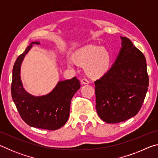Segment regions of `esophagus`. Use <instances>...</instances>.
<instances>
[{
  "label": "esophagus",
  "mask_w": 158,
  "mask_h": 158,
  "mask_svg": "<svg viewBox=\"0 0 158 158\" xmlns=\"http://www.w3.org/2000/svg\"><path fill=\"white\" fill-rule=\"evenodd\" d=\"M81 84H89V80L87 79L86 78H84L81 79Z\"/></svg>",
  "instance_id": "1"
}]
</instances>
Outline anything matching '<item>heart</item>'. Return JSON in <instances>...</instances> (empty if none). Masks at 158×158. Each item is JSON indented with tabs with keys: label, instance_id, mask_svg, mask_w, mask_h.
I'll return each instance as SVG.
<instances>
[{
	"label": "heart",
	"instance_id": "1",
	"mask_svg": "<svg viewBox=\"0 0 158 158\" xmlns=\"http://www.w3.org/2000/svg\"><path fill=\"white\" fill-rule=\"evenodd\" d=\"M75 59L77 62L85 64V71L92 77L100 76L105 74L111 63V55L105 48L93 45L84 47L76 52ZM68 66L75 65V60L69 57L67 59Z\"/></svg>",
	"mask_w": 158,
	"mask_h": 158
}]
</instances>
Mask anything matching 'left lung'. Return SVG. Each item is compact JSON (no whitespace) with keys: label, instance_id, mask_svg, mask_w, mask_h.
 <instances>
[{"label":"left lung","instance_id":"8db88e82","mask_svg":"<svg viewBox=\"0 0 158 158\" xmlns=\"http://www.w3.org/2000/svg\"><path fill=\"white\" fill-rule=\"evenodd\" d=\"M111 68L95 81L96 110L107 123L126 121L139 111L148 87L146 58L127 37Z\"/></svg>","mask_w":158,"mask_h":158}]
</instances>
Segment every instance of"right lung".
Wrapping results in <instances>:
<instances>
[{"instance_id": "right-lung-1", "label": "right lung", "mask_w": 158, "mask_h": 158, "mask_svg": "<svg viewBox=\"0 0 158 158\" xmlns=\"http://www.w3.org/2000/svg\"><path fill=\"white\" fill-rule=\"evenodd\" d=\"M33 42L25 52L19 56L12 70L11 93L12 100L20 116L31 127L55 130L63 127L69 116L71 100L80 89V82L77 77L60 81L52 92L43 96H33L23 89L20 77L21 63L33 47Z\"/></svg>"}]
</instances>
